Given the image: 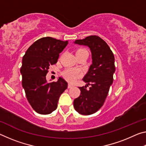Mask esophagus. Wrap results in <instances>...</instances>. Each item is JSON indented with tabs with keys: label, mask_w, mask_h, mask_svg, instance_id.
I'll list each match as a JSON object with an SVG mask.
<instances>
[{
	"label": "esophagus",
	"mask_w": 146,
	"mask_h": 146,
	"mask_svg": "<svg viewBox=\"0 0 146 146\" xmlns=\"http://www.w3.org/2000/svg\"><path fill=\"white\" fill-rule=\"evenodd\" d=\"M73 86V85L71 84H68V88H72Z\"/></svg>",
	"instance_id": "obj_1"
}]
</instances>
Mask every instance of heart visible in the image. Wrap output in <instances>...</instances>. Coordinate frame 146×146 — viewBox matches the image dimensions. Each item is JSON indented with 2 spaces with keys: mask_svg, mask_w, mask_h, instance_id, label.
<instances>
[{
  "mask_svg": "<svg viewBox=\"0 0 146 146\" xmlns=\"http://www.w3.org/2000/svg\"><path fill=\"white\" fill-rule=\"evenodd\" d=\"M86 53L88 54V52L86 49L84 48H79L78 49H76V56ZM62 75L64 76V77L68 81H69V82H74L76 79L80 77L81 75H82V73H81L80 71L78 70V69L68 68L66 69L65 71H64Z\"/></svg>",
  "mask_w": 146,
  "mask_h": 146,
  "instance_id": "heart-1",
  "label": "heart"
}]
</instances>
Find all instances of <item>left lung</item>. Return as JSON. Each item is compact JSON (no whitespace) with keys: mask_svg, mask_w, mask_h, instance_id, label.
Returning <instances> with one entry per match:
<instances>
[{"mask_svg":"<svg viewBox=\"0 0 146 146\" xmlns=\"http://www.w3.org/2000/svg\"><path fill=\"white\" fill-rule=\"evenodd\" d=\"M74 43L90 48L92 64L82 80L86 86L79 87L80 95L73 101V106L78 113L84 115L97 112L103 106L113 82L115 71L114 55L107 43L97 35H91ZM90 86L88 90V85Z\"/></svg>","mask_w":146,"mask_h":146,"instance_id":"obj_1","label":"left lung"}]
</instances>
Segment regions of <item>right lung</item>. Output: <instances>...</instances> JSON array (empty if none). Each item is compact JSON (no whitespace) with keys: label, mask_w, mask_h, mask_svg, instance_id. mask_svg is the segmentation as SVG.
I'll return each instance as SVG.
<instances>
[{"label":"right lung","mask_w":146,"mask_h":146,"mask_svg":"<svg viewBox=\"0 0 146 146\" xmlns=\"http://www.w3.org/2000/svg\"><path fill=\"white\" fill-rule=\"evenodd\" d=\"M68 41L43 37L32 44L23 58L21 73L22 84L32 108L41 115L50 114L57 108L61 94L68 83L59 77L56 82L48 83L46 76L49 67L57 62Z\"/></svg>","instance_id":"1"}]
</instances>
